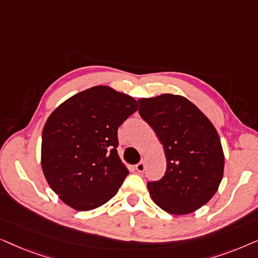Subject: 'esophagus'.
I'll list each match as a JSON object with an SVG mask.
<instances>
[{
  "label": "esophagus",
  "instance_id": "esophagus-1",
  "mask_svg": "<svg viewBox=\"0 0 258 258\" xmlns=\"http://www.w3.org/2000/svg\"><path fill=\"white\" fill-rule=\"evenodd\" d=\"M136 170L139 171V172H143L144 171V169H146V164H144V162L143 161H141L140 163H137L136 164Z\"/></svg>",
  "mask_w": 258,
  "mask_h": 258
}]
</instances>
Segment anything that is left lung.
I'll return each instance as SVG.
<instances>
[{"instance_id":"left-lung-1","label":"left lung","mask_w":258,"mask_h":258,"mask_svg":"<svg viewBox=\"0 0 258 258\" xmlns=\"http://www.w3.org/2000/svg\"><path fill=\"white\" fill-rule=\"evenodd\" d=\"M139 112L163 144L167 170L148 182L151 199L171 215L194 213L216 194L224 154L217 130L188 98L163 94L140 98Z\"/></svg>"}]
</instances>
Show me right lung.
Instances as JSON below:
<instances>
[{
  "instance_id": "1",
  "label": "right lung",
  "mask_w": 258,
  "mask_h": 258,
  "mask_svg": "<svg viewBox=\"0 0 258 258\" xmlns=\"http://www.w3.org/2000/svg\"><path fill=\"white\" fill-rule=\"evenodd\" d=\"M137 109L129 95L96 86L51 112L42 132L41 165L67 206L93 210L116 195L129 174L116 149L117 129Z\"/></svg>"
}]
</instances>
